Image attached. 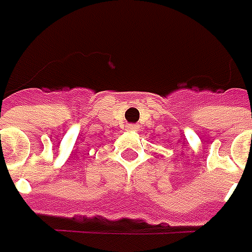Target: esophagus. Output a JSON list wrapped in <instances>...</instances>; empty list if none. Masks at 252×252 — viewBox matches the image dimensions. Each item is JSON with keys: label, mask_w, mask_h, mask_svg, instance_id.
Segmentation results:
<instances>
[{"label": "esophagus", "mask_w": 252, "mask_h": 252, "mask_svg": "<svg viewBox=\"0 0 252 252\" xmlns=\"http://www.w3.org/2000/svg\"><path fill=\"white\" fill-rule=\"evenodd\" d=\"M140 129V125H127L126 130H138Z\"/></svg>", "instance_id": "esophagus-1"}]
</instances>
